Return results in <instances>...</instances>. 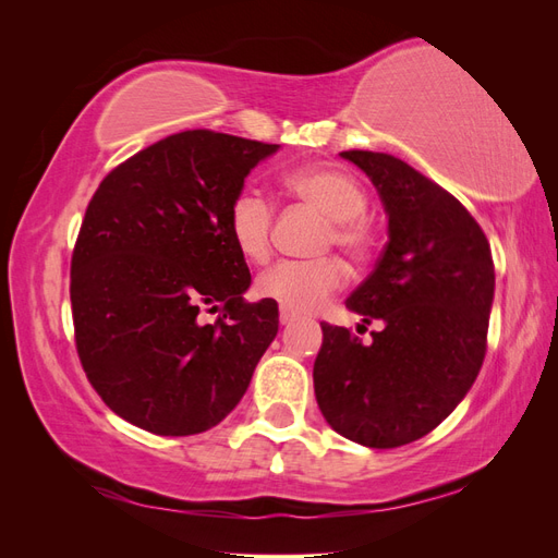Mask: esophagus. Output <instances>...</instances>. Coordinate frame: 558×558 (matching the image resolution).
Listing matches in <instances>:
<instances>
[{"label":"esophagus","instance_id":"34e87169","mask_svg":"<svg viewBox=\"0 0 558 558\" xmlns=\"http://www.w3.org/2000/svg\"><path fill=\"white\" fill-rule=\"evenodd\" d=\"M295 318H298V316H295L293 312H289V310H283V307L279 310V324H281V326H289V324H293V320H295Z\"/></svg>","mask_w":558,"mask_h":558}]
</instances>
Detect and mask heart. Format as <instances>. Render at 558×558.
<instances>
[{"label":"heart","instance_id":"b5f03b06","mask_svg":"<svg viewBox=\"0 0 558 558\" xmlns=\"http://www.w3.org/2000/svg\"><path fill=\"white\" fill-rule=\"evenodd\" d=\"M283 185L298 199L307 202L330 218L326 244L342 248L351 260H365L373 251V226L365 218L367 195L363 185L340 167L316 165L302 167L283 177ZM275 207L269 197L244 185L234 193L228 207V232L246 260L263 263L272 251ZM347 283V267L337 258L312 263L281 260L258 277V293L279 302L293 314H310Z\"/></svg>","mask_w":558,"mask_h":558}]
</instances>
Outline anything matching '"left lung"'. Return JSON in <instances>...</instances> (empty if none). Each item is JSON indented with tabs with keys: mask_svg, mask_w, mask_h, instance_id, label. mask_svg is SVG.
<instances>
[{
	"mask_svg": "<svg viewBox=\"0 0 558 558\" xmlns=\"http://www.w3.org/2000/svg\"><path fill=\"white\" fill-rule=\"evenodd\" d=\"M340 156L375 183L388 214L373 275L347 300L381 330L363 344L320 324L314 393L335 433L393 449L440 426L480 375L496 286L492 246L459 199L404 160L375 150Z\"/></svg>",
	"mask_w": 558,
	"mask_h": 558,
	"instance_id": "1",
	"label": "left lung"
}]
</instances>
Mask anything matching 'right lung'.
Masks as SVG:
<instances>
[{"label":"right lung","instance_id":"right-lung-1","mask_svg":"<svg viewBox=\"0 0 558 558\" xmlns=\"http://www.w3.org/2000/svg\"><path fill=\"white\" fill-rule=\"evenodd\" d=\"M277 148L185 130L95 191L72 253L76 351L132 426L179 437L221 424L277 337V302L244 300L251 275L228 232L234 193Z\"/></svg>","mask_w":558,"mask_h":558}]
</instances>
